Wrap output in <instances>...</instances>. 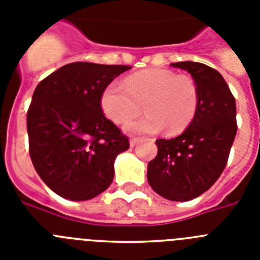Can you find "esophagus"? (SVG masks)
<instances>
[{"instance_id": "1", "label": "esophagus", "mask_w": 260, "mask_h": 260, "mask_svg": "<svg viewBox=\"0 0 260 260\" xmlns=\"http://www.w3.org/2000/svg\"><path fill=\"white\" fill-rule=\"evenodd\" d=\"M139 142H141V138H132L130 139V147H135Z\"/></svg>"}]
</instances>
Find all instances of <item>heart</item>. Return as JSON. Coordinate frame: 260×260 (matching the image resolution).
Listing matches in <instances>:
<instances>
[{
  "mask_svg": "<svg viewBox=\"0 0 260 260\" xmlns=\"http://www.w3.org/2000/svg\"><path fill=\"white\" fill-rule=\"evenodd\" d=\"M103 112L116 123H123L146 110L147 116L126 125L132 133L155 134L167 128L180 134L191 123L199 105V89L187 75L164 69L135 73L123 84L112 82L100 98Z\"/></svg>",
  "mask_w": 260,
  "mask_h": 260,
  "instance_id": "obj_1",
  "label": "heart"
}]
</instances>
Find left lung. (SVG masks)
Here are the masks:
<instances>
[{
  "label": "left lung",
  "instance_id": "1",
  "mask_svg": "<svg viewBox=\"0 0 260 260\" xmlns=\"http://www.w3.org/2000/svg\"><path fill=\"white\" fill-rule=\"evenodd\" d=\"M186 70L199 89L197 114L181 135L157 139L147 180L162 198L186 202L207 191L228 161L237 133L236 100L219 71L201 62L171 63Z\"/></svg>",
  "mask_w": 260,
  "mask_h": 260
}]
</instances>
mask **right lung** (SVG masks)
Instances as JSON below:
<instances>
[{
  "label": "right lung",
  "instance_id": "add662e5",
  "mask_svg": "<svg viewBox=\"0 0 260 260\" xmlns=\"http://www.w3.org/2000/svg\"><path fill=\"white\" fill-rule=\"evenodd\" d=\"M132 69L73 62L36 87L27 112L29 156L50 190L69 201H88L109 187L117 155L128 139L104 116L105 87Z\"/></svg>",
  "mask_w": 260,
  "mask_h": 260
}]
</instances>
